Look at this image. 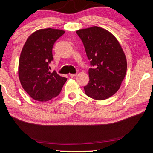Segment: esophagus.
I'll use <instances>...</instances> for the list:
<instances>
[{"instance_id": "obj_1", "label": "esophagus", "mask_w": 153, "mask_h": 153, "mask_svg": "<svg viewBox=\"0 0 153 153\" xmlns=\"http://www.w3.org/2000/svg\"><path fill=\"white\" fill-rule=\"evenodd\" d=\"M77 75L76 74H69V76H70L71 78H73V77H75Z\"/></svg>"}]
</instances>
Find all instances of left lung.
<instances>
[{
  "label": "left lung",
  "mask_w": 153,
  "mask_h": 153,
  "mask_svg": "<svg viewBox=\"0 0 153 153\" xmlns=\"http://www.w3.org/2000/svg\"><path fill=\"white\" fill-rule=\"evenodd\" d=\"M84 43L87 56L94 68L89 69V82L85 93L97 100H106L116 93L127 70L126 55L116 38L97 26L76 30Z\"/></svg>",
  "instance_id": "obj_1"
}]
</instances>
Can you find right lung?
<instances>
[{
  "label": "right lung",
  "instance_id": "right-lung-1",
  "mask_svg": "<svg viewBox=\"0 0 153 153\" xmlns=\"http://www.w3.org/2000/svg\"><path fill=\"white\" fill-rule=\"evenodd\" d=\"M65 31L43 29L33 32L21 52L18 76L21 85L32 98L45 102L57 96L67 80L56 71L51 73L53 46Z\"/></svg>",
  "mask_w": 153,
  "mask_h": 153
}]
</instances>
